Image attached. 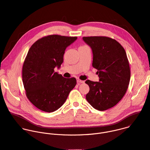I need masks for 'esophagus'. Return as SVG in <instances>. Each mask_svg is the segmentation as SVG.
Returning <instances> with one entry per match:
<instances>
[{
  "instance_id": "obj_1",
  "label": "esophagus",
  "mask_w": 150,
  "mask_h": 150,
  "mask_svg": "<svg viewBox=\"0 0 150 150\" xmlns=\"http://www.w3.org/2000/svg\"><path fill=\"white\" fill-rule=\"evenodd\" d=\"M77 83H78V84H80L81 83H84V81H82V80H81L79 79H77Z\"/></svg>"
}]
</instances>
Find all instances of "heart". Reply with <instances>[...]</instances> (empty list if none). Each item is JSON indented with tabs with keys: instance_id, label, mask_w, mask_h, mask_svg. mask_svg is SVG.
Here are the masks:
<instances>
[{
	"instance_id": "1",
	"label": "heart",
	"mask_w": 150,
	"mask_h": 150,
	"mask_svg": "<svg viewBox=\"0 0 150 150\" xmlns=\"http://www.w3.org/2000/svg\"><path fill=\"white\" fill-rule=\"evenodd\" d=\"M84 46H81V47H84Z\"/></svg>"
}]
</instances>
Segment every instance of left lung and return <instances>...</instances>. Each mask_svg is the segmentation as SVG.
<instances>
[{"instance_id": "8db88e82", "label": "left lung", "mask_w": 150, "mask_h": 150, "mask_svg": "<svg viewBox=\"0 0 150 150\" xmlns=\"http://www.w3.org/2000/svg\"><path fill=\"white\" fill-rule=\"evenodd\" d=\"M92 49V66L97 69L98 82L87 80L90 87L87 101L94 109L104 111L117 104L129 85L131 71L124 48L116 40L108 37H83Z\"/></svg>"}]
</instances>
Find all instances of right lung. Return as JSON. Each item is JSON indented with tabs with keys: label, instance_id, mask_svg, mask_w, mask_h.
I'll list each match as a JSON object with an SVG mask.
<instances>
[{
	"label": "right lung",
	"instance_id": "1",
	"mask_svg": "<svg viewBox=\"0 0 150 150\" xmlns=\"http://www.w3.org/2000/svg\"><path fill=\"white\" fill-rule=\"evenodd\" d=\"M76 37L50 35L31 46L23 67V81L26 96L38 109L46 112L57 110L67 100L75 87V78H65L55 72L63 62L67 47Z\"/></svg>",
	"mask_w": 150,
	"mask_h": 150
}]
</instances>
